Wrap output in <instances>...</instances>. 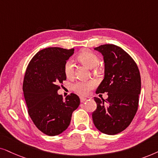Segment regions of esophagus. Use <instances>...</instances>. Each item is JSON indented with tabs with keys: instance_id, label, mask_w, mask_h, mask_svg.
<instances>
[{
	"instance_id": "34e87169",
	"label": "esophagus",
	"mask_w": 158,
	"mask_h": 158,
	"mask_svg": "<svg viewBox=\"0 0 158 158\" xmlns=\"http://www.w3.org/2000/svg\"><path fill=\"white\" fill-rule=\"evenodd\" d=\"M87 100V99L85 98H80V102H85V101Z\"/></svg>"
}]
</instances>
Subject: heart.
<instances>
[{
  "label": "heart",
  "instance_id": "heart-1",
  "mask_svg": "<svg viewBox=\"0 0 158 158\" xmlns=\"http://www.w3.org/2000/svg\"><path fill=\"white\" fill-rule=\"evenodd\" d=\"M77 59L89 69H94L99 64V58L96 54L91 51L85 50L80 52L77 56ZM65 74L68 78H71L74 73V66L71 60H68L64 65ZM95 87V83L92 81H79L76 82L73 86L75 92L81 95H87L93 88Z\"/></svg>",
  "mask_w": 158,
  "mask_h": 158
}]
</instances>
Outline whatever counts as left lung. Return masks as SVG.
I'll return each mask as SVG.
<instances>
[{"instance_id": "1", "label": "left lung", "mask_w": 158, "mask_h": 158, "mask_svg": "<svg viewBox=\"0 0 158 158\" xmlns=\"http://www.w3.org/2000/svg\"><path fill=\"white\" fill-rule=\"evenodd\" d=\"M103 56L105 77L96 93H108L106 100L94 97L97 109L92 113L95 127L114 135L129 127L136 115L141 92V77L135 61L118 46L106 44L94 48Z\"/></svg>"}]
</instances>
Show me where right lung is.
I'll list each match as a JSON object with an SVG mask.
<instances>
[{
  "label": "right lung",
  "instance_id": "right-lung-1",
  "mask_svg": "<svg viewBox=\"0 0 158 158\" xmlns=\"http://www.w3.org/2000/svg\"><path fill=\"white\" fill-rule=\"evenodd\" d=\"M74 49L48 48L31 58L25 72L23 92L28 113L34 124L46 135L56 136L70 124L72 113L80 100L71 93L63 100L58 94L60 84L66 80L64 65Z\"/></svg>",
  "mask_w": 158,
  "mask_h": 158
}]
</instances>
